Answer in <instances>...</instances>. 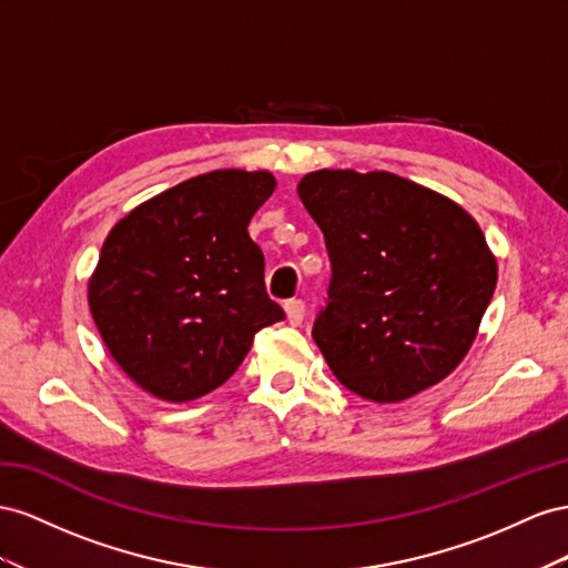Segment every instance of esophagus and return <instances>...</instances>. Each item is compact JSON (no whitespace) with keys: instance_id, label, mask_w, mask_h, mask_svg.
Returning <instances> with one entry per match:
<instances>
[{"instance_id":"1","label":"esophagus","mask_w":568,"mask_h":568,"mask_svg":"<svg viewBox=\"0 0 568 568\" xmlns=\"http://www.w3.org/2000/svg\"><path fill=\"white\" fill-rule=\"evenodd\" d=\"M285 314H287L290 326H300V323L304 321V302L302 300L285 302Z\"/></svg>"}]
</instances>
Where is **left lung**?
<instances>
[{
	"label": "left lung",
	"instance_id": "obj_1",
	"mask_svg": "<svg viewBox=\"0 0 568 568\" xmlns=\"http://www.w3.org/2000/svg\"><path fill=\"white\" fill-rule=\"evenodd\" d=\"M297 194L333 266L312 331L333 376L378 404L447 378L471 349L497 285V258L476 219L387 171H312Z\"/></svg>",
	"mask_w": 568,
	"mask_h": 568
}]
</instances>
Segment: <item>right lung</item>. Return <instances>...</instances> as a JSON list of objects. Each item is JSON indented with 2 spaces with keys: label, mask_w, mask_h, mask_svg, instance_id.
<instances>
[{
  "label": "right lung",
  "mask_w": 568,
  "mask_h": 568,
  "mask_svg": "<svg viewBox=\"0 0 568 568\" xmlns=\"http://www.w3.org/2000/svg\"><path fill=\"white\" fill-rule=\"evenodd\" d=\"M275 190L268 171L219 169L138 204L109 231L88 304L109 354L144 393L216 390L254 335L283 321L247 225Z\"/></svg>",
  "instance_id": "1"
}]
</instances>
